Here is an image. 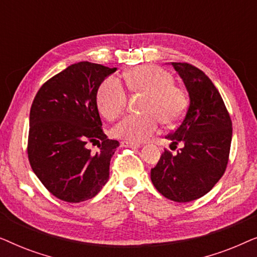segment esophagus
<instances>
[{"label":"esophagus","instance_id":"obj_1","mask_svg":"<svg viewBox=\"0 0 257 257\" xmlns=\"http://www.w3.org/2000/svg\"><path fill=\"white\" fill-rule=\"evenodd\" d=\"M120 145L122 147H132V149H139V147H140V144L131 143V142H121Z\"/></svg>","mask_w":257,"mask_h":257}]
</instances>
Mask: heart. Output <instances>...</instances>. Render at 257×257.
<instances>
[{
	"label": "heart",
	"mask_w": 257,
	"mask_h": 257,
	"mask_svg": "<svg viewBox=\"0 0 257 257\" xmlns=\"http://www.w3.org/2000/svg\"><path fill=\"white\" fill-rule=\"evenodd\" d=\"M131 92L145 94L142 115H127L114 126L112 132L117 138L131 143H142L157 132L160 120L166 125L178 121L187 106V98L180 87L173 84L170 73L153 65H139L124 75ZM125 90L118 79L110 77L100 84L96 103L99 113L113 120L125 110Z\"/></svg>",
	"instance_id": "b5f03b06"
}]
</instances>
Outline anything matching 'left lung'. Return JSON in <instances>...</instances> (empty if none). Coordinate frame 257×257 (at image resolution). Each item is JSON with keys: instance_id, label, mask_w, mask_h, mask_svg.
Wrapping results in <instances>:
<instances>
[{"instance_id": "left-lung-1", "label": "left lung", "mask_w": 257, "mask_h": 257, "mask_svg": "<svg viewBox=\"0 0 257 257\" xmlns=\"http://www.w3.org/2000/svg\"><path fill=\"white\" fill-rule=\"evenodd\" d=\"M188 92L184 119L166 137L173 156L165 150L151 170L154 187L175 202H189L207 194L220 180L228 164L231 120L219 91L201 70L187 63H171Z\"/></svg>"}]
</instances>
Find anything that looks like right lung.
Here are the masks:
<instances>
[{
  "label": "right lung",
  "instance_id": "add662e5",
  "mask_svg": "<svg viewBox=\"0 0 257 257\" xmlns=\"http://www.w3.org/2000/svg\"><path fill=\"white\" fill-rule=\"evenodd\" d=\"M117 68L90 62L68 66L38 90L30 108L28 158L34 173L56 198L85 201L97 195L110 175L119 146L101 130L96 97ZM89 142L98 151L91 153Z\"/></svg>",
  "mask_w": 257,
  "mask_h": 257
}]
</instances>
